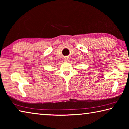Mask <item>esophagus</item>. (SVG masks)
Wrapping results in <instances>:
<instances>
[{
  "label": "esophagus",
  "instance_id": "esophagus-1",
  "mask_svg": "<svg viewBox=\"0 0 129 129\" xmlns=\"http://www.w3.org/2000/svg\"><path fill=\"white\" fill-rule=\"evenodd\" d=\"M64 61H65V62H68V61H69V57H65V58H64Z\"/></svg>",
  "mask_w": 129,
  "mask_h": 129
}]
</instances>
